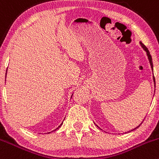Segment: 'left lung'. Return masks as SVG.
<instances>
[{
    "label": "left lung",
    "instance_id": "obj_1",
    "mask_svg": "<svg viewBox=\"0 0 159 159\" xmlns=\"http://www.w3.org/2000/svg\"><path fill=\"white\" fill-rule=\"evenodd\" d=\"M139 44H140V46H142V48H143V49H144V51H146V55H147V56H148V61H149V63H150V66H151V68H152V70L153 71V64H152V56H151V55H150V52H149V51H148V49H147V47L146 46H145L144 44H143V43H142V42H139ZM153 81H154V85H155V77H154V75H153ZM142 123H143V122H142L141 123H140L139 125L138 126H136V128H134L133 129H132L131 131H133V130H135V129H136L137 128H139L140 126V125L142 124ZM131 131H129V132H131ZM129 133V132H128Z\"/></svg>",
    "mask_w": 159,
    "mask_h": 159
}]
</instances>
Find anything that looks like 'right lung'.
I'll list each match as a JSON object with an SVG mask.
<instances>
[{
	"label": "right lung",
	"mask_w": 159,
	"mask_h": 159,
	"mask_svg": "<svg viewBox=\"0 0 159 159\" xmlns=\"http://www.w3.org/2000/svg\"><path fill=\"white\" fill-rule=\"evenodd\" d=\"M6 75H7V71H6ZM72 95H73V93H72ZM72 95H71V97H72ZM62 123H63V122H62V123H61V124H60V126H58V127L57 128V129H58V128H59L60 127V126H61V125H62ZM56 129H55V130H56Z\"/></svg>",
	"instance_id": "1"
}]
</instances>
